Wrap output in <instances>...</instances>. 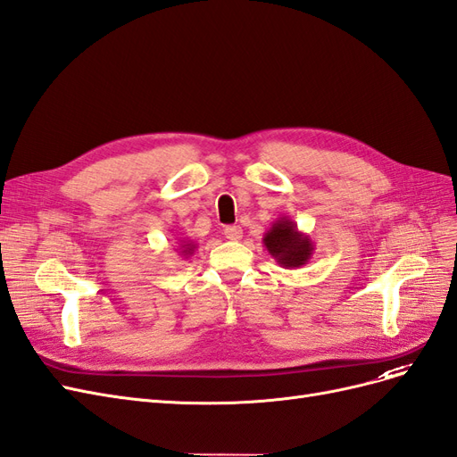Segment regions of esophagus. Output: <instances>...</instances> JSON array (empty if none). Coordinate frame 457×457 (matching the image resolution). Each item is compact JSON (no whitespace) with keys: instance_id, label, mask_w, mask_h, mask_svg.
Here are the masks:
<instances>
[{"instance_id":"esophagus-1","label":"esophagus","mask_w":457,"mask_h":457,"mask_svg":"<svg viewBox=\"0 0 457 457\" xmlns=\"http://www.w3.org/2000/svg\"><path fill=\"white\" fill-rule=\"evenodd\" d=\"M225 238H227V240H232V242L240 240V238H242V228H240L238 225H228V227H225Z\"/></svg>"}]
</instances>
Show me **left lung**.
I'll return each instance as SVG.
<instances>
[{
    "instance_id": "1",
    "label": "left lung",
    "mask_w": 457,
    "mask_h": 457,
    "mask_svg": "<svg viewBox=\"0 0 457 457\" xmlns=\"http://www.w3.org/2000/svg\"><path fill=\"white\" fill-rule=\"evenodd\" d=\"M267 252L282 269H299L307 265L314 253V242L301 232L294 219L278 217L262 237Z\"/></svg>"
}]
</instances>
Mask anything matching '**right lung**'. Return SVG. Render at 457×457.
Segmentation results:
<instances>
[{
    "label": "right lung",
    "mask_w": 457,
    "mask_h": 457,
    "mask_svg": "<svg viewBox=\"0 0 457 457\" xmlns=\"http://www.w3.org/2000/svg\"><path fill=\"white\" fill-rule=\"evenodd\" d=\"M196 252V244L192 240H179V245H177V253L188 259L192 253Z\"/></svg>",
    "instance_id": "add662e5"
}]
</instances>
